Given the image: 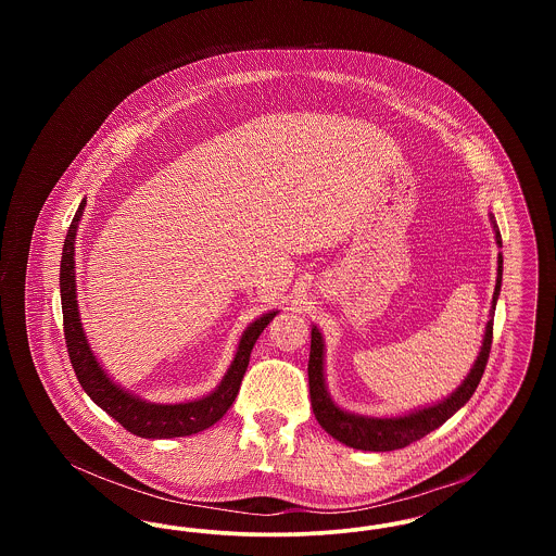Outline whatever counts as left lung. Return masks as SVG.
Here are the masks:
<instances>
[{"instance_id": "8db88e82", "label": "left lung", "mask_w": 556, "mask_h": 556, "mask_svg": "<svg viewBox=\"0 0 556 556\" xmlns=\"http://www.w3.org/2000/svg\"><path fill=\"white\" fill-rule=\"evenodd\" d=\"M490 223H492L496 245L503 248L501 229H498L492 212H490ZM501 288H503V254H498L496 288L492 295L490 318L485 323L483 340H481V348H479L473 367L450 396L442 397L433 404L413 408L402 415H390V417L358 415V413L345 410L331 397L329 388H327V377H325V340H323V333L318 331L317 325H313L308 386H311L313 413H315L320 427L350 448L390 452V450L404 448V446L421 440L427 433L438 429L440 425L446 424L456 410H460L469 402V397L473 396V392L481 381V375H483L488 356H490V348H492V325H494V311H496Z\"/></svg>"}]
</instances>
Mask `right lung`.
Listing matches in <instances>:
<instances>
[{
    "instance_id": "add662e5",
    "label": "right lung",
    "mask_w": 556,
    "mask_h": 556,
    "mask_svg": "<svg viewBox=\"0 0 556 556\" xmlns=\"http://www.w3.org/2000/svg\"><path fill=\"white\" fill-rule=\"evenodd\" d=\"M87 200L83 198L79 211L68 227V233L62 248L60 261V298H62V317H64V340L68 345V356L73 363L75 375L80 388L102 410L131 431L146 440H168L193 435L198 431L208 429L211 425L223 419L233 400L238 397L239 386L243 372L248 369L252 348L266 325L277 317L279 311H268L265 315L254 318L239 338L233 361L225 370L218 386L204 396L186 400V402H152L135 394L131 390L116 383L104 365L98 361L93 348L87 340L80 320L79 300H77V273H75V243L79 233V223L85 214Z\"/></svg>"
}]
</instances>
